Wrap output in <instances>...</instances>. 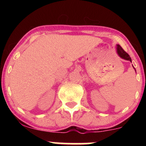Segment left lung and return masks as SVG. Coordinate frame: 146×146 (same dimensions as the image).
<instances>
[{
    "mask_svg": "<svg viewBox=\"0 0 146 146\" xmlns=\"http://www.w3.org/2000/svg\"><path fill=\"white\" fill-rule=\"evenodd\" d=\"M117 54H118V56H119L121 58H122V59L125 60H128V61L131 62H132L131 58H130V56H129L128 53H127L126 52H125L124 50L121 48V46L119 44H117ZM132 66H133V65H132ZM133 68H134V69L135 70V68L134 66H133ZM135 71H136V70H135Z\"/></svg>",
    "mask_w": 146,
    "mask_h": 146,
    "instance_id": "obj_1",
    "label": "left lung"
}]
</instances>
